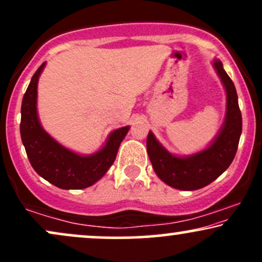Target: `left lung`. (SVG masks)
<instances>
[{
	"instance_id": "1",
	"label": "left lung",
	"mask_w": 262,
	"mask_h": 262,
	"mask_svg": "<svg viewBox=\"0 0 262 262\" xmlns=\"http://www.w3.org/2000/svg\"><path fill=\"white\" fill-rule=\"evenodd\" d=\"M213 66L227 93V111L223 125L212 143L192 155L176 156L159 143L152 132L146 139V150L156 175L166 185L182 191L200 189L218 179L233 161L242 135V112L235 86L221 60L214 59Z\"/></svg>"
}]
</instances>
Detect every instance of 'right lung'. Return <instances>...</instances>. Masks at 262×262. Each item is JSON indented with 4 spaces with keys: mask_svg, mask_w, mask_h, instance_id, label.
<instances>
[{
    "mask_svg": "<svg viewBox=\"0 0 262 262\" xmlns=\"http://www.w3.org/2000/svg\"><path fill=\"white\" fill-rule=\"evenodd\" d=\"M43 62L23 96L20 107V137L29 162L39 176L62 189H81L92 186L103 177L116 160L129 125L113 130L106 144L91 155H81L58 143L41 127L37 111L38 81Z\"/></svg>",
    "mask_w": 262,
    "mask_h": 262,
    "instance_id": "right-lung-1",
    "label": "right lung"
}]
</instances>
